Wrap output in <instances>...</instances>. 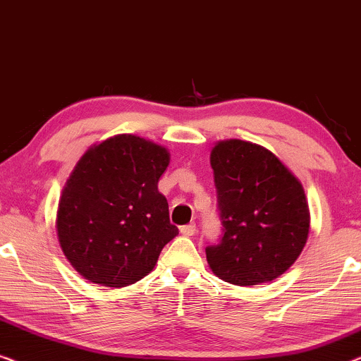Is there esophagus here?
I'll return each mask as SVG.
<instances>
[{"label":"esophagus","mask_w":361,"mask_h":361,"mask_svg":"<svg viewBox=\"0 0 361 361\" xmlns=\"http://www.w3.org/2000/svg\"><path fill=\"white\" fill-rule=\"evenodd\" d=\"M180 232L183 233V235H186V237H191V235H195L196 233V224H186V226H183L181 229H180Z\"/></svg>","instance_id":"obj_1"}]
</instances>
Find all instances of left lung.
<instances>
[{
    "mask_svg": "<svg viewBox=\"0 0 361 361\" xmlns=\"http://www.w3.org/2000/svg\"><path fill=\"white\" fill-rule=\"evenodd\" d=\"M224 237L206 248L212 273L237 286L281 276L307 242L311 214L304 188L278 157L247 140L211 150Z\"/></svg>",
    "mask_w": 361,
    "mask_h": 361,
    "instance_id": "left-lung-1",
    "label": "left lung"
}]
</instances>
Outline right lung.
<instances>
[{"mask_svg":"<svg viewBox=\"0 0 361 361\" xmlns=\"http://www.w3.org/2000/svg\"><path fill=\"white\" fill-rule=\"evenodd\" d=\"M170 152L134 134L109 137L81 155L59 200V243L85 280L124 288L149 275L178 235L159 180Z\"/></svg>","mask_w":361,"mask_h":361,"instance_id":"right-lung-1","label":"right lung"}]
</instances>
